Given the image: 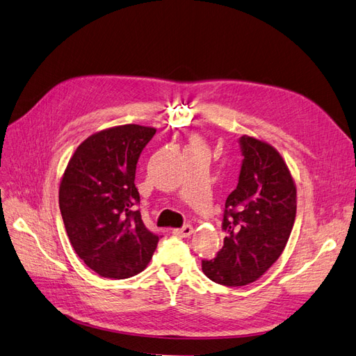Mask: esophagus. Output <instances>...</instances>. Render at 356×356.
<instances>
[{
    "label": "esophagus",
    "instance_id": "1",
    "mask_svg": "<svg viewBox=\"0 0 356 356\" xmlns=\"http://www.w3.org/2000/svg\"><path fill=\"white\" fill-rule=\"evenodd\" d=\"M175 234L181 236V238H188V236H191L193 234V226L185 225V226L180 227V229H175Z\"/></svg>",
    "mask_w": 356,
    "mask_h": 356
}]
</instances>
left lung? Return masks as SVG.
I'll list each match as a JSON object with an SVG mask.
<instances>
[{
  "label": "left lung",
  "mask_w": 356,
  "mask_h": 356,
  "mask_svg": "<svg viewBox=\"0 0 356 356\" xmlns=\"http://www.w3.org/2000/svg\"><path fill=\"white\" fill-rule=\"evenodd\" d=\"M236 189L225 202L223 248L202 260V272L225 286L257 281L280 259L296 219L297 189L289 165L270 143L244 134Z\"/></svg>",
  "instance_id": "obj_1"
}]
</instances>
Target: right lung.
I'll list each match as a JSON object with an SVG mask.
<instances>
[{
    "label": "right lung",
    "mask_w": 356,
    "mask_h": 356,
    "mask_svg": "<svg viewBox=\"0 0 356 356\" xmlns=\"http://www.w3.org/2000/svg\"><path fill=\"white\" fill-rule=\"evenodd\" d=\"M156 129L117 125L88 136L67 163L59 207L75 253L103 278L124 280L151 261L158 236L134 205L136 164Z\"/></svg>",
    "instance_id": "1"
}]
</instances>
